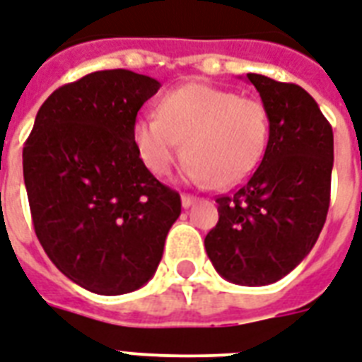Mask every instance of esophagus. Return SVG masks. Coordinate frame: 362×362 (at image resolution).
Instances as JSON below:
<instances>
[{"label":"esophagus","mask_w":362,"mask_h":362,"mask_svg":"<svg viewBox=\"0 0 362 362\" xmlns=\"http://www.w3.org/2000/svg\"><path fill=\"white\" fill-rule=\"evenodd\" d=\"M195 201H197V197H193V195H187V193L182 195V206H184V209H189Z\"/></svg>","instance_id":"34e87169"}]
</instances>
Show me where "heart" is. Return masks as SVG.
<instances>
[{
    "instance_id": "b5f03b06",
    "label": "heart",
    "mask_w": 362,
    "mask_h": 362,
    "mask_svg": "<svg viewBox=\"0 0 362 362\" xmlns=\"http://www.w3.org/2000/svg\"><path fill=\"white\" fill-rule=\"evenodd\" d=\"M269 129V112L260 98L187 83L163 96L157 115H140L134 121L132 140L153 175H169L184 157L186 142L187 178L231 187L260 165Z\"/></svg>"
}]
</instances>
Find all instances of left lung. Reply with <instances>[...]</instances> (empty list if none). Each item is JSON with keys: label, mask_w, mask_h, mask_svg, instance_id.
<instances>
[{"label": "left lung", "mask_w": 362, "mask_h": 362, "mask_svg": "<svg viewBox=\"0 0 362 362\" xmlns=\"http://www.w3.org/2000/svg\"><path fill=\"white\" fill-rule=\"evenodd\" d=\"M247 79L269 112V142L250 178L216 197L218 224L205 248L224 279L264 286L291 273L319 239L330 205L334 136L308 90L260 74Z\"/></svg>", "instance_id": "left-lung-1"}]
</instances>
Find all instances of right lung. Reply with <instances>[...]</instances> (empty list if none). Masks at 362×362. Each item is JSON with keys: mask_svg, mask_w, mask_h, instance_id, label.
Here are the masks:
<instances>
[{"mask_svg": "<svg viewBox=\"0 0 362 362\" xmlns=\"http://www.w3.org/2000/svg\"><path fill=\"white\" fill-rule=\"evenodd\" d=\"M153 77L102 70L54 90L35 115L22 169L35 235L76 285L127 294L153 277L180 195L146 169L132 140Z\"/></svg>", "mask_w": 362, "mask_h": 362, "instance_id": "1", "label": "right lung"}]
</instances>
